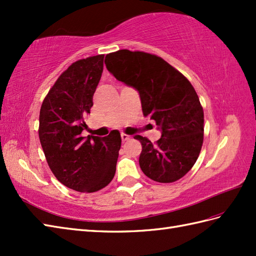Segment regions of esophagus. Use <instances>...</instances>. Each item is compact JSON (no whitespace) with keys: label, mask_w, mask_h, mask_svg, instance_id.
Wrapping results in <instances>:
<instances>
[{"label":"esophagus","mask_w":256,"mask_h":256,"mask_svg":"<svg viewBox=\"0 0 256 256\" xmlns=\"http://www.w3.org/2000/svg\"><path fill=\"white\" fill-rule=\"evenodd\" d=\"M121 138H122L123 142H126V140H128L130 138H131V136H130V135H128V134L121 133Z\"/></svg>","instance_id":"34e87169"}]
</instances>
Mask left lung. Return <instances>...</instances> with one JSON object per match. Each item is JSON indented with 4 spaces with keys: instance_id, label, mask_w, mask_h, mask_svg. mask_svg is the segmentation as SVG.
I'll use <instances>...</instances> for the list:
<instances>
[{
    "instance_id": "left-lung-1",
    "label": "left lung",
    "mask_w": 256,
    "mask_h": 256,
    "mask_svg": "<svg viewBox=\"0 0 256 256\" xmlns=\"http://www.w3.org/2000/svg\"><path fill=\"white\" fill-rule=\"evenodd\" d=\"M106 69L138 91L144 116L154 120L162 138L142 144L140 167L157 182H174L192 170L204 142V110L189 80L164 59L143 52L108 54Z\"/></svg>"
}]
</instances>
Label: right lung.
<instances>
[{
	"label": "right lung",
	"instance_id": "obj_1",
	"mask_svg": "<svg viewBox=\"0 0 256 256\" xmlns=\"http://www.w3.org/2000/svg\"><path fill=\"white\" fill-rule=\"evenodd\" d=\"M104 55L74 62L64 72L42 101L40 140L50 170L64 186L79 192H94L114 177L121 135L82 136L84 118L94 106Z\"/></svg>",
	"mask_w": 256,
	"mask_h": 256
}]
</instances>
